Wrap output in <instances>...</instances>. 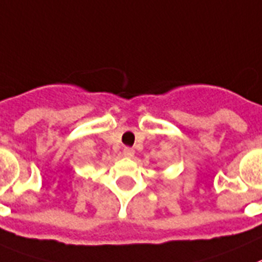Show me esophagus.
Instances as JSON below:
<instances>
[{"label": "esophagus", "instance_id": "esophagus-1", "mask_svg": "<svg viewBox=\"0 0 262 262\" xmlns=\"http://www.w3.org/2000/svg\"><path fill=\"white\" fill-rule=\"evenodd\" d=\"M122 154H124L125 158H133L134 150L132 149V147H124V150H122Z\"/></svg>", "mask_w": 262, "mask_h": 262}]
</instances>
